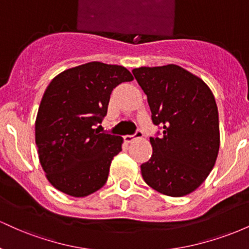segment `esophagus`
<instances>
[{
	"label": "esophagus",
	"instance_id": "obj_1",
	"mask_svg": "<svg viewBox=\"0 0 249 249\" xmlns=\"http://www.w3.org/2000/svg\"><path fill=\"white\" fill-rule=\"evenodd\" d=\"M142 136V131L141 130H137L136 133H134V134H128V136H125L124 139H125V142H133L134 139L141 138Z\"/></svg>",
	"mask_w": 249,
	"mask_h": 249
}]
</instances>
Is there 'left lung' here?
<instances>
[{
  "label": "left lung",
  "mask_w": 249,
  "mask_h": 249,
  "mask_svg": "<svg viewBox=\"0 0 249 249\" xmlns=\"http://www.w3.org/2000/svg\"><path fill=\"white\" fill-rule=\"evenodd\" d=\"M160 137H151L152 157L142 164L145 182L165 196L196 190L215 164L220 146L219 113L207 84L176 64L133 69Z\"/></svg>",
  "instance_id": "obj_1"
}]
</instances>
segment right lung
Instances as JSON below:
<instances>
[{
	"label": "right lung",
	"mask_w": 249,
	"mask_h": 249,
	"mask_svg": "<svg viewBox=\"0 0 249 249\" xmlns=\"http://www.w3.org/2000/svg\"><path fill=\"white\" fill-rule=\"evenodd\" d=\"M133 76L121 65L90 62L57 75L48 85L35 123L38 158L53 187L82 198L107 182L123 138L95 126L107 113L110 95Z\"/></svg>",
	"instance_id": "add662e5"
}]
</instances>
